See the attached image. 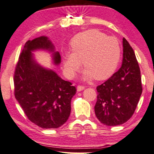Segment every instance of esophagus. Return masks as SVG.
<instances>
[{
	"mask_svg": "<svg viewBox=\"0 0 154 154\" xmlns=\"http://www.w3.org/2000/svg\"><path fill=\"white\" fill-rule=\"evenodd\" d=\"M85 86H77V91H81L84 90Z\"/></svg>",
	"mask_w": 154,
	"mask_h": 154,
	"instance_id": "obj_1",
	"label": "esophagus"
}]
</instances>
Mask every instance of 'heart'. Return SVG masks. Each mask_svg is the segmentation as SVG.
<instances>
[{"label": "heart", "instance_id": "1", "mask_svg": "<svg viewBox=\"0 0 154 154\" xmlns=\"http://www.w3.org/2000/svg\"><path fill=\"white\" fill-rule=\"evenodd\" d=\"M71 49L72 53H66L63 61L69 78L75 76L83 63L85 79L104 80L114 73L121 60L119 41L96 29L75 35L71 40Z\"/></svg>", "mask_w": 154, "mask_h": 154}]
</instances>
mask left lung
Segmentation results:
<instances>
[{"mask_svg": "<svg viewBox=\"0 0 154 154\" xmlns=\"http://www.w3.org/2000/svg\"><path fill=\"white\" fill-rule=\"evenodd\" d=\"M121 67L107 81L96 88L95 113L100 123L115 126L129 120L142 94L141 76L135 53L123 38Z\"/></svg>", "mask_w": 154, "mask_h": 154, "instance_id": "left-lung-1", "label": "left lung"}]
</instances>
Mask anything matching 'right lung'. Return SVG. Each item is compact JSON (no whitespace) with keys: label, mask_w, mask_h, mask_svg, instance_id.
I'll return each instance as SVG.
<instances>
[{"label":"right lung","mask_w":154,"mask_h":154,"mask_svg":"<svg viewBox=\"0 0 154 154\" xmlns=\"http://www.w3.org/2000/svg\"><path fill=\"white\" fill-rule=\"evenodd\" d=\"M38 49L52 52L54 63H60V54L46 36L28 41L15 69V97L32 123L43 128H59L69 117L76 88L56 72L35 62L32 51Z\"/></svg>","instance_id":"obj_1"}]
</instances>
